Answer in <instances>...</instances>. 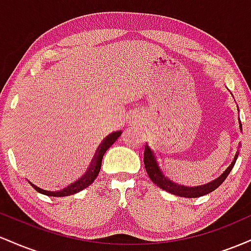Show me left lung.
Listing matches in <instances>:
<instances>
[{
    "instance_id": "8db88e82",
    "label": "left lung",
    "mask_w": 251,
    "mask_h": 251,
    "mask_svg": "<svg viewBox=\"0 0 251 251\" xmlns=\"http://www.w3.org/2000/svg\"><path fill=\"white\" fill-rule=\"evenodd\" d=\"M240 128L242 131L241 120H240ZM237 157H238V151L235 155L234 162L230 164L229 168L226 170V172H224L221 177H218L217 179L212 180L211 183L205 184V185L195 186V188L178 185V184H176V183H174V181L170 180L169 178H166L162 172V170H160L159 165H158L157 159H155L154 152L152 151V150L150 149L148 145H145V150H144V165H145V169H146V171H148L149 177L151 178V180L153 181L154 184H157V186H159L160 189L165 190V191H168L172 195L180 196V197L196 198V197H201V196L208 195V194H210V192L215 191V190L217 189L224 180H226V178L227 177V176H229L230 171H231L232 168H234Z\"/></svg>"
}]
</instances>
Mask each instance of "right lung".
I'll return each instance as SVG.
<instances>
[{
  "label": "right lung",
  "instance_id": "obj_1",
  "mask_svg": "<svg viewBox=\"0 0 251 251\" xmlns=\"http://www.w3.org/2000/svg\"><path fill=\"white\" fill-rule=\"evenodd\" d=\"M120 134H122V132L120 131L113 132V133L107 135V137L102 140V143L100 144L99 148H98V150H97L96 155H94L93 160H92V163H91V165H89V169L87 170V172L83 175L82 178H80V179L76 180L75 183L71 184V185L67 186V188L60 190V191H47V190H43L41 188H39V186H36L35 184H33L31 181H29L30 185L33 186V188L35 189L37 192H40V194L47 195V196H53V197H63V196L74 195V194H76V192L81 191V190H83V189L88 188V186L93 183L94 179L98 177V175H99L100 168H101V162H102L103 154H105V152L107 151V150L111 148L112 145H113L114 142H116L118 138H119Z\"/></svg>",
  "mask_w": 251,
  "mask_h": 251
}]
</instances>
